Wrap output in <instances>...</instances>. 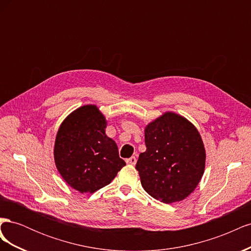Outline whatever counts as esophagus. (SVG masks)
Listing matches in <instances>:
<instances>
[{
  "label": "esophagus",
  "mask_w": 251,
  "mask_h": 251,
  "mask_svg": "<svg viewBox=\"0 0 251 251\" xmlns=\"http://www.w3.org/2000/svg\"><path fill=\"white\" fill-rule=\"evenodd\" d=\"M136 162H137V159H136V157H135V156H132L131 158L126 159V163H128V164L135 165V164H136Z\"/></svg>",
  "instance_id": "esophagus-1"
}]
</instances>
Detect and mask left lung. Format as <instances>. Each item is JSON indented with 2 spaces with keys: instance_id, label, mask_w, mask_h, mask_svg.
<instances>
[{
  "instance_id": "obj_1",
  "label": "left lung",
  "mask_w": 251,
  "mask_h": 251,
  "mask_svg": "<svg viewBox=\"0 0 251 251\" xmlns=\"http://www.w3.org/2000/svg\"><path fill=\"white\" fill-rule=\"evenodd\" d=\"M147 151L136 163L150 196L173 203L191 195L203 176L205 149L198 130L178 114L166 112L144 130Z\"/></svg>"
}]
</instances>
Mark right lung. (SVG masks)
Here are the masks:
<instances>
[{"label": "right lung", "instance_id": "1", "mask_svg": "<svg viewBox=\"0 0 251 251\" xmlns=\"http://www.w3.org/2000/svg\"><path fill=\"white\" fill-rule=\"evenodd\" d=\"M107 121L96 105H82L60 125L54 160L64 180L79 193L92 194L110 184L126 162L105 135Z\"/></svg>", "mask_w": 251, "mask_h": 251}]
</instances>
